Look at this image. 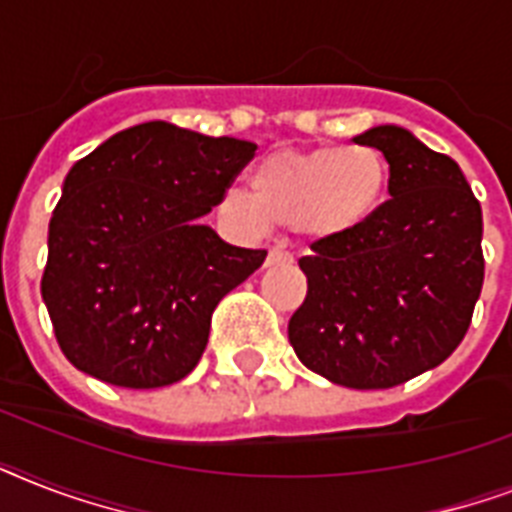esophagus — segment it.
<instances>
[{
  "mask_svg": "<svg viewBox=\"0 0 512 512\" xmlns=\"http://www.w3.org/2000/svg\"><path fill=\"white\" fill-rule=\"evenodd\" d=\"M292 260H295V257H292V252H287V249H281V247H273L271 252H268V260H265V263H268V265H289Z\"/></svg>",
  "mask_w": 512,
  "mask_h": 512,
  "instance_id": "34e87169",
  "label": "esophagus"
}]
</instances>
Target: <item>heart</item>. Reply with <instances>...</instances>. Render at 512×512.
I'll return each instance as SVG.
<instances>
[{"label":"heart","mask_w":512,"mask_h":512,"mask_svg":"<svg viewBox=\"0 0 512 512\" xmlns=\"http://www.w3.org/2000/svg\"><path fill=\"white\" fill-rule=\"evenodd\" d=\"M385 191L388 162L374 146L279 151L255 167L252 193L228 188L217 201V212L249 236L279 223L324 241L358 231L377 212Z\"/></svg>","instance_id":"b5f03b06"}]
</instances>
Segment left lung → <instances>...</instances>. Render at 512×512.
Instances as JSON below:
<instances>
[{"label":"left lung","instance_id":"left-lung-1","mask_svg":"<svg viewBox=\"0 0 512 512\" xmlns=\"http://www.w3.org/2000/svg\"><path fill=\"white\" fill-rule=\"evenodd\" d=\"M382 151L388 193L358 231L300 257L308 295L289 342L311 372L396 388L452 356L484 287V217L460 164L385 124L353 138Z\"/></svg>","mask_w":512,"mask_h":512}]
</instances>
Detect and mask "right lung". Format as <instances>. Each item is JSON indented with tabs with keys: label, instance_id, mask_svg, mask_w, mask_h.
<instances>
[{
	"label": "right lung",
	"instance_id": "1",
	"mask_svg": "<svg viewBox=\"0 0 512 512\" xmlns=\"http://www.w3.org/2000/svg\"><path fill=\"white\" fill-rule=\"evenodd\" d=\"M255 151L146 122L71 167L50 220L42 297L76 369L135 390L193 372L217 303L268 255L225 244L199 220Z\"/></svg>",
	"mask_w": 512,
	"mask_h": 512
}]
</instances>
